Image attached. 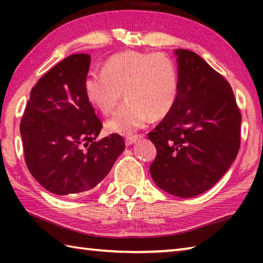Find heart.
Returning <instances> with one entry per match:
<instances>
[{
    "label": "heart",
    "instance_id": "b5f03b06",
    "mask_svg": "<svg viewBox=\"0 0 263 263\" xmlns=\"http://www.w3.org/2000/svg\"><path fill=\"white\" fill-rule=\"evenodd\" d=\"M159 94L158 97L152 102H146V108L151 112L158 116H163L171 111L174 102V92H175V84L169 75L159 79Z\"/></svg>",
    "mask_w": 263,
    "mask_h": 263
}]
</instances>
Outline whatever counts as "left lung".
Here are the masks:
<instances>
[{"label":"left lung","instance_id":"1","mask_svg":"<svg viewBox=\"0 0 263 263\" xmlns=\"http://www.w3.org/2000/svg\"><path fill=\"white\" fill-rule=\"evenodd\" d=\"M88 54H73L39 79L21 121L26 166L57 195L90 190L109 174L125 144L100 138L102 123L88 99Z\"/></svg>","mask_w":263,"mask_h":263}]
</instances>
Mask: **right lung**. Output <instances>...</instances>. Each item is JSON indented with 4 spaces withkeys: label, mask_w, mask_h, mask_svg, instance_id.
<instances>
[{
    "label": "right lung",
    "mask_w": 263,
    "mask_h": 263,
    "mask_svg": "<svg viewBox=\"0 0 263 263\" xmlns=\"http://www.w3.org/2000/svg\"><path fill=\"white\" fill-rule=\"evenodd\" d=\"M176 97L149 140L157 158L149 172L159 188L194 197L219 181L240 147L241 114L230 83L201 57L175 50Z\"/></svg>",
    "instance_id": "right-lung-1"
}]
</instances>
